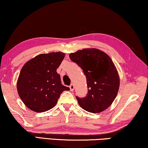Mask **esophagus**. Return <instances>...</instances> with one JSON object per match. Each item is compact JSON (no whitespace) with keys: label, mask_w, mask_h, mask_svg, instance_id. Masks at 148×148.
I'll return each instance as SVG.
<instances>
[{"label":"esophagus","mask_w":148,"mask_h":148,"mask_svg":"<svg viewBox=\"0 0 148 148\" xmlns=\"http://www.w3.org/2000/svg\"><path fill=\"white\" fill-rule=\"evenodd\" d=\"M70 89L71 91H73L74 90V84H71L70 85Z\"/></svg>","instance_id":"esophagus-1"}]
</instances>
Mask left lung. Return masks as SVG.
<instances>
[{
  "label": "left lung",
  "instance_id": "1",
  "mask_svg": "<svg viewBox=\"0 0 148 148\" xmlns=\"http://www.w3.org/2000/svg\"><path fill=\"white\" fill-rule=\"evenodd\" d=\"M69 57L86 77L87 96L83 99L76 97L80 107L93 113L108 109L115 99L120 85L119 75L111 58L96 48L80 49Z\"/></svg>",
  "mask_w": 148,
  "mask_h": 148
}]
</instances>
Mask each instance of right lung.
<instances>
[{"label":"right lung","instance_id":"add662e5","mask_svg":"<svg viewBox=\"0 0 148 148\" xmlns=\"http://www.w3.org/2000/svg\"><path fill=\"white\" fill-rule=\"evenodd\" d=\"M64 57L65 53L60 51L39 54L21 70L16 82L18 95L33 111L42 113L52 109L61 93L70 90L61 84L56 71Z\"/></svg>","mask_w":148,"mask_h":148}]
</instances>
